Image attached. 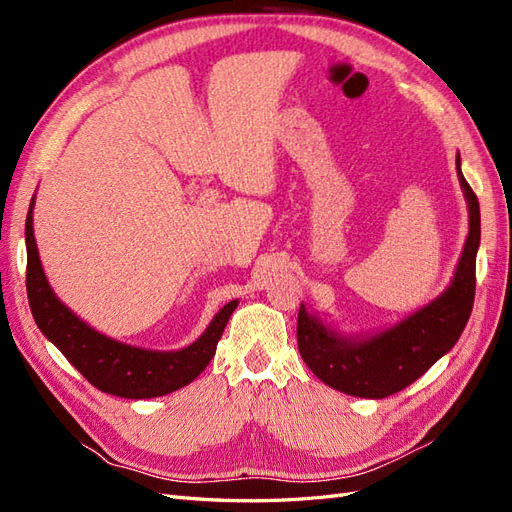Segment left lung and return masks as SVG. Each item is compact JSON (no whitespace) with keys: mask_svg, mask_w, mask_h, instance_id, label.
<instances>
[{"mask_svg":"<svg viewBox=\"0 0 512 512\" xmlns=\"http://www.w3.org/2000/svg\"><path fill=\"white\" fill-rule=\"evenodd\" d=\"M457 173L468 198L470 232L448 290L421 312L376 337L348 342L327 331L324 324L299 307L297 342L305 365L333 389L382 399L404 391L414 380L451 350L466 329L476 292V250L480 243L478 198L463 177L457 156Z\"/></svg>","mask_w":512,"mask_h":512,"instance_id":"8db88e82","label":"left lung"}]
</instances>
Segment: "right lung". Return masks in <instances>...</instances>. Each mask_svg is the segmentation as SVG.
I'll use <instances>...</instances> for the list:
<instances>
[{
    "instance_id": "right-lung-1",
    "label": "right lung",
    "mask_w": 512,
    "mask_h": 512,
    "mask_svg": "<svg viewBox=\"0 0 512 512\" xmlns=\"http://www.w3.org/2000/svg\"><path fill=\"white\" fill-rule=\"evenodd\" d=\"M32 205L27 211V299L38 329L51 339L61 354L81 371L83 378L108 395L149 399L173 393L190 384L213 359L220 337L237 301L226 303L209 324L203 337L177 352L141 350L119 344L94 331L61 303L46 282L32 226Z\"/></svg>"
}]
</instances>
